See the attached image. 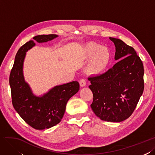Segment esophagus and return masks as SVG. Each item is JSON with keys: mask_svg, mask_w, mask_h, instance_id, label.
Here are the masks:
<instances>
[{"mask_svg": "<svg viewBox=\"0 0 155 155\" xmlns=\"http://www.w3.org/2000/svg\"><path fill=\"white\" fill-rule=\"evenodd\" d=\"M79 84H80V86L81 87H84L86 84V80L84 78H82L80 80V81H79Z\"/></svg>", "mask_w": 155, "mask_h": 155, "instance_id": "obj_1", "label": "esophagus"}]
</instances>
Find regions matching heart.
Listing matches in <instances>:
<instances>
[{"mask_svg":"<svg viewBox=\"0 0 155 155\" xmlns=\"http://www.w3.org/2000/svg\"><path fill=\"white\" fill-rule=\"evenodd\" d=\"M82 58L89 60L86 70L90 75H99L104 73L111 60V53L107 47L94 42H89L84 46Z\"/></svg>","mask_w":155,"mask_h":155,"instance_id":"heart-1","label":"heart"}]
</instances>
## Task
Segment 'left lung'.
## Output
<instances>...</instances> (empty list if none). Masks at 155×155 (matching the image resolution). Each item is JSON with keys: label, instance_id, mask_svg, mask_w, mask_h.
I'll use <instances>...</instances> for the list:
<instances>
[{"label": "left lung", "instance_id": "obj_1", "mask_svg": "<svg viewBox=\"0 0 155 155\" xmlns=\"http://www.w3.org/2000/svg\"><path fill=\"white\" fill-rule=\"evenodd\" d=\"M119 60L108 71L88 78L94 95L93 112L101 120L121 122L134 112L144 89L143 65L134 48L117 38H109Z\"/></svg>", "mask_w": 155, "mask_h": 155}]
</instances>
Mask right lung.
Instances as JSON below:
<instances>
[{"label": "right lung", "instance_id": "obj_1", "mask_svg": "<svg viewBox=\"0 0 155 155\" xmlns=\"http://www.w3.org/2000/svg\"><path fill=\"white\" fill-rule=\"evenodd\" d=\"M58 35H38L33 38L41 43L51 41ZM36 45L31 40L22 46L15 55L10 75L12 104L21 117L37 130L49 129L59 123L65 113L66 104L71 97L78 91L79 83L73 81L55 86L45 94L37 96L25 80L23 64L26 53Z\"/></svg>", "mask_w": 155, "mask_h": 155}]
</instances>
